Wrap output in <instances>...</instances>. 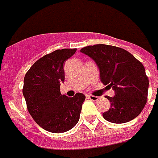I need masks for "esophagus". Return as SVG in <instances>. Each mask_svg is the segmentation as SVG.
Returning <instances> with one entry per match:
<instances>
[{
    "instance_id": "esophagus-1",
    "label": "esophagus",
    "mask_w": 158,
    "mask_h": 158,
    "mask_svg": "<svg viewBox=\"0 0 158 158\" xmlns=\"http://www.w3.org/2000/svg\"><path fill=\"white\" fill-rule=\"evenodd\" d=\"M87 97H88V98H89L90 100H92V101H97V100H98V98H99L98 97H96V96H92V95H89V96H87Z\"/></svg>"
}]
</instances>
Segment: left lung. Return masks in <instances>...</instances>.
Masks as SVG:
<instances>
[{
	"label": "left lung",
	"mask_w": 158,
	"mask_h": 158,
	"mask_svg": "<svg viewBox=\"0 0 158 158\" xmlns=\"http://www.w3.org/2000/svg\"><path fill=\"white\" fill-rule=\"evenodd\" d=\"M80 52L94 60L101 81L115 92L114 97H106L111 108L103 113L104 118L113 123H124L136 118L148 98V79L143 64L116 46L95 44L81 48Z\"/></svg>",
	"instance_id": "obj_1"
}]
</instances>
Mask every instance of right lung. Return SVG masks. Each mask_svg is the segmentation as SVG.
Returning a JSON list of instances; mask_svg holds the SVG:
<instances>
[{
  "instance_id": "1",
  "label": "right lung",
  "mask_w": 158,
  "mask_h": 158,
  "mask_svg": "<svg viewBox=\"0 0 158 158\" xmlns=\"http://www.w3.org/2000/svg\"><path fill=\"white\" fill-rule=\"evenodd\" d=\"M76 50L63 48L44 55L24 77L23 94L28 112L40 127L49 132H66L79 120L84 94L78 92L68 97L60 92L65 79L63 64Z\"/></svg>"
}]
</instances>
